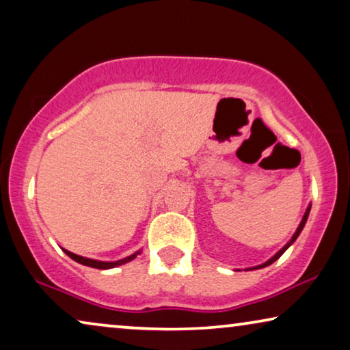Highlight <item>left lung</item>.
<instances>
[{
	"label": "left lung",
	"mask_w": 350,
	"mask_h": 350,
	"mask_svg": "<svg viewBox=\"0 0 350 350\" xmlns=\"http://www.w3.org/2000/svg\"><path fill=\"white\" fill-rule=\"evenodd\" d=\"M310 209H311V206H308V208H306V211H305V214H304V219H302V222H300V225H299V228H297V231H295V233H294V236H293V238H291V241H289V243H288L286 245H284V247H283V249H282L280 252H278V254H277V255H273V256L271 258V260H269V261H266V262H265V265H260V266H256V267H254V269H261V267H266V266H269V265H272V262H273V261H277V260H278V258H280V256H282V255L284 254V250H286V249H288V247H289V245H291V244L294 243V241H295V239H297V236L300 234V231H302V228L305 227V222H306V219H308ZM254 269H247V271H254Z\"/></svg>",
	"instance_id": "1"
}]
</instances>
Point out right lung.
<instances>
[{"label": "right lung", "mask_w": 350, "mask_h": 350, "mask_svg": "<svg viewBox=\"0 0 350 350\" xmlns=\"http://www.w3.org/2000/svg\"><path fill=\"white\" fill-rule=\"evenodd\" d=\"M64 252L72 258V260H75L77 262H79V265H84V266H89V267H95V269H111V267H116V266H120V265H125V262L134 260L139 255V252H136V254L131 255V256H126L123 258V260H119V261H114V262H105V261H96V260H89V258H84V256H79L77 254H72V252H68L64 249Z\"/></svg>", "instance_id": "obj_1"}]
</instances>
